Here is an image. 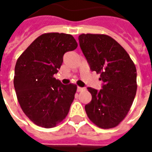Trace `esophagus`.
<instances>
[{"instance_id": "34e87169", "label": "esophagus", "mask_w": 152, "mask_h": 152, "mask_svg": "<svg viewBox=\"0 0 152 152\" xmlns=\"http://www.w3.org/2000/svg\"><path fill=\"white\" fill-rule=\"evenodd\" d=\"M84 90V88H80V87H78V88H77V91H78V92H80V91H83Z\"/></svg>"}]
</instances>
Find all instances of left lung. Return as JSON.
Returning <instances> with one entry per match:
<instances>
[{
    "label": "left lung",
    "instance_id": "1",
    "mask_svg": "<svg viewBox=\"0 0 152 152\" xmlns=\"http://www.w3.org/2000/svg\"><path fill=\"white\" fill-rule=\"evenodd\" d=\"M80 46L91 71L100 74V91L88 88L91 101L86 113L102 129L118 126L129 113L137 93V69L125 50L106 34H82Z\"/></svg>",
    "mask_w": 152,
    "mask_h": 152
}]
</instances>
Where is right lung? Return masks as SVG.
Wrapping results in <instances>:
<instances>
[{"instance_id":"1","label":"right lung","mask_w":152,"mask_h":152,"mask_svg":"<svg viewBox=\"0 0 152 152\" xmlns=\"http://www.w3.org/2000/svg\"><path fill=\"white\" fill-rule=\"evenodd\" d=\"M77 46L71 34L46 33L18 58L14 88L20 107L35 125L54 127L69 113L77 87L62 84L53 75L61 68L64 53Z\"/></svg>"}]
</instances>
